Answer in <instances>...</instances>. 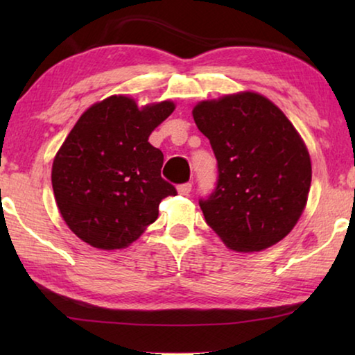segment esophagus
<instances>
[{
  "label": "esophagus",
  "instance_id": "obj_1",
  "mask_svg": "<svg viewBox=\"0 0 355 355\" xmlns=\"http://www.w3.org/2000/svg\"><path fill=\"white\" fill-rule=\"evenodd\" d=\"M191 189H192V184L191 183H183V184H178L177 186L178 194H182V196H188L189 192H191Z\"/></svg>",
  "mask_w": 355,
  "mask_h": 355
}]
</instances>
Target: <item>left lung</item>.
I'll use <instances>...</instances> for the list:
<instances>
[{
	"mask_svg": "<svg viewBox=\"0 0 355 355\" xmlns=\"http://www.w3.org/2000/svg\"><path fill=\"white\" fill-rule=\"evenodd\" d=\"M218 159V183L199 205L227 248L260 252L284 239L307 203L309 150L272 101L255 92L200 101L192 110Z\"/></svg>",
	"mask_w": 355,
	"mask_h": 355,
	"instance_id": "8db88e82",
	"label": "left lung"
}]
</instances>
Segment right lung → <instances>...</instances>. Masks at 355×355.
I'll return each instance as SVG.
<instances>
[{
	"label": "right lung",
	"instance_id": "right-lung-1",
	"mask_svg": "<svg viewBox=\"0 0 355 355\" xmlns=\"http://www.w3.org/2000/svg\"><path fill=\"white\" fill-rule=\"evenodd\" d=\"M175 110L172 101L137 107L125 95L92 105L53 161L51 183L65 224L92 248L123 249L158 218L175 186L161 177L164 156L148 136Z\"/></svg>",
	"mask_w": 355,
	"mask_h": 355
}]
</instances>
